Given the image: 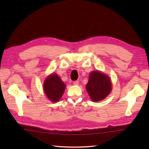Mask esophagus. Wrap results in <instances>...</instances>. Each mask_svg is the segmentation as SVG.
Wrapping results in <instances>:
<instances>
[{
    "instance_id": "obj_1",
    "label": "esophagus",
    "mask_w": 149,
    "mask_h": 149,
    "mask_svg": "<svg viewBox=\"0 0 149 149\" xmlns=\"http://www.w3.org/2000/svg\"><path fill=\"white\" fill-rule=\"evenodd\" d=\"M73 84L75 85H79V81H74L73 82Z\"/></svg>"
}]
</instances>
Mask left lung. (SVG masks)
I'll list each match as a JSON object with an SVG mask.
<instances>
[{
  "instance_id": "8db88e82",
  "label": "left lung",
  "mask_w": 149,
  "mask_h": 149,
  "mask_svg": "<svg viewBox=\"0 0 149 149\" xmlns=\"http://www.w3.org/2000/svg\"><path fill=\"white\" fill-rule=\"evenodd\" d=\"M86 89L93 101L102 100L108 95L112 89L109 77L101 72H93L89 75Z\"/></svg>"
}]
</instances>
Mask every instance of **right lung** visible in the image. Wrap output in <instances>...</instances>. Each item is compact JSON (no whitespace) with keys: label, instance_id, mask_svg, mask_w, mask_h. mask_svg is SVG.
Segmentation results:
<instances>
[{"label":"right lung","instance_id":"right-lung-1","mask_svg":"<svg viewBox=\"0 0 149 149\" xmlns=\"http://www.w3.org/2000/svg\"><path fill=\"white\" fill-rule=\"evenodd\" d=\"M65 84L56 74H52L45 80L43 89L49 100L57 102L62 97L65 90Z\"/></svg>","mask_w":149,"mask_h":149}]
</instances>
